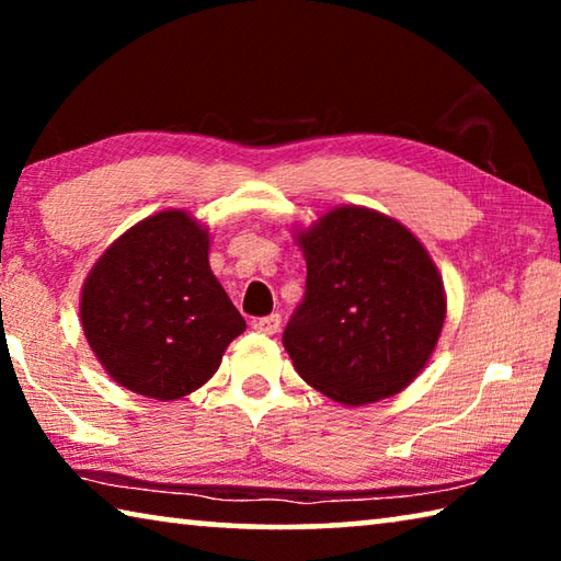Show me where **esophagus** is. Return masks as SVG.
Wrapping results in <instances>:
<instances>
[{
	"label": "esophagus",
	"mask_w": 561,
	"mask_h": 561,
	"mask_svg": "<svg viewBox=\"0 0 561 561\" xmlns=\"http://www.w3.org/2000/svg\"><path fill=\"white\" fill-rule=\"evenodd\" d=\"M282 324V317L279 314H270V317H262V319H254L252 321V329L257 331V334H264V336H272L277 334V329Z\"/></svg>",
	"instance_id": "esophagus-1"
}]
</instances>
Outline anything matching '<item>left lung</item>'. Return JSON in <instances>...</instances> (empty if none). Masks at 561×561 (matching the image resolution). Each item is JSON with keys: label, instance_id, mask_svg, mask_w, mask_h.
I'll list each match as a JSON object with an SVG mask.
<instances>
[{"label": "left lung", "instance_id": "1", "mask_svg": "<svg viewBox=\"0 0 561 561\" xmlns=\"http://www.w3.org/2000/svg\"><path fill=\"white\" fill-rule=\"evenodd\" d=\"M307 294L282 344L297 374L341 405L401 393L438 344L443 277L421 240L393 217L341 205L304 227Z\"/></svg>", "mask_w": 561, "mask_h": 561}]
</instances>
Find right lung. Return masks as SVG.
I'll return each mask as SVG.
<instances>
[{
	"instance_id": "add662e5",
	"label": "right lung",
	"mask_w": 561,
	"mask_h": 561,
	"mask_svg": "<svg viewBox=\"0 0 561 561\" xmlns=\"http://www.w3.org/2000/svg\"><path fill=\"white\" fill-rule=\"evenodd\" d=\"M210 232L163 210L123 232L81 289V327L106 374L128 391L175 401L213 378L247 329L210 270Z\"/></svg>"
}]
</instances>
